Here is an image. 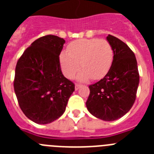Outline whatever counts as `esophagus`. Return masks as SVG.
<instances>
[{
    "label": "esophagus",
    "mask_w": 154,
    "mask_h": 154,
    "mask_svg": "<svg viewBox=\"0 0 154 154\" xmlns=\"http://www.w3.org/2000/svg\"><path fill=\"white\" fill-rule=\"evenodd\" d=\"M81 84H79V83H76L75 85V90H78L79 89L80 87H81Z\"/></svg>",
    "instance_id": "esophagus-1"
}]
</instances>
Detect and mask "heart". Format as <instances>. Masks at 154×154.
Returning a JSON list of instances; mask_svg holds the SVG:
<instances>
[{
  "instance_id": "obj_1",
  "label": "heart",
  "mask_w": 154,
  "mask_h": 154,
  "mask_svg": "<svg viewBox=\"0 0 154 154\" xmlns=\"http://www.w3.org/2000/svg\"><path fill=\"white\" fill-rule=\"evenodd\" d=\"M113 61V49L106 39L84 38L69 45L67 52L60 55L62 72L68 78H72L81 65L82 70L79 79H99L108 72Z\"/></svg>"
}]
</instances>
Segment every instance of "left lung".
Instances as JSON below:
<instances>
[{"mask_svg": "<svg viewBox=\"0 0 154 154\" xmlns=\"http://www.w3.org/2000/svg\"><path fill=\"white\" fill-rule=\"evenodd\" d=\"M106 38L113 49V61L104 78L89 86L86 107L94 116L113 121L123 116L133 106L140 75L137 58L130 47L111 35Z\"/></svg>", "mask_w": 154, "mask_h": 154, "instance_id": "8db88e82", "label": "left lung"}]
</instances>
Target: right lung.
<instances>
[{
    "label": "right lung",
    "instance_id": "add662e5",
    "mask_svg": "<svg viewBox=\"0 0 154 154\" xmlns=\"http://www.w3.org/2000/svg\"><path fill=\"white\" fill-rule=\"evenodd\" d=\"M65 40L53 35L42 36L17 60L14 89L19 106L28 119L47 124L65 112L75 84L63 75L59 55Z\"/></svg>",
    "mask_w": 154,
    "mask_h": 154
}]
</instances>
